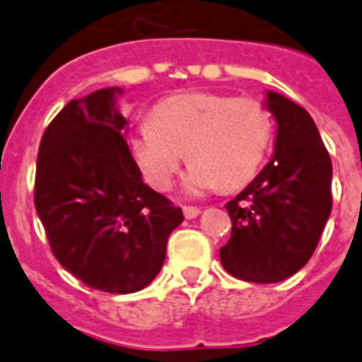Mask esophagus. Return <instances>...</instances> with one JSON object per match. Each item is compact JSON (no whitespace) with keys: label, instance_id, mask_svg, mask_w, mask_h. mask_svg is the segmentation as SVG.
<instances>
[{"label":"esophagus","instance_id":"esophagus-1","mask_svg":"<svg viewBox=\"0 0 362 362\" xmlns=\"http://www.w3.org/2000/svg\"><path fill=\"white\" fill-rule=\"evenodd\" d=\"M183 213L187 219H194L200 215V207H194V206H185L183 207Z\"/></svg>","mask_w":362,"mask_h":362}]
</instances>
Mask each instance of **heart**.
Listing matches in <instances>:
<instances>
[{
  "label": "heart",
  "instance_id": "heart-1",
  "mask_svg": "<svg viewBox=\"0 0 362 362\" xmlns=\"http://www.w3.org/2000/svg\"><path fill=\"white\" fill-rule=\"evenodd\" d=\"M270 111L253 98L189 92L153 107L130 132V151L143 177L168 190L189 156L185 189L202 194L240 189L259 173L272 141Z\"/></svg>",
  "mask_w": 362,
  "mask_h": 362
}]
</instances>
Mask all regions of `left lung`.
Returning <instances> with one entry per match:
<instances>
[{
  "label": "left lung",
  "instance_id": "obj_1",
  "mask_svg": "<svg viewBox=\"0 0 362 362\" xmlns=\"http://www.w3.org/2000/svg\"><path fill=\"white\" fill-rule=\"evenodd\" d=\"M266 96L277 122L276 153L225 206L232 232L219 251L230 276L253 283L283 281L300 270L332 209V162L317 126L281 94Z\"/></svg>",
  "mask_w": 362,
  "mask_h": 362
}]
</instances>
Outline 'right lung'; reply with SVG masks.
Returning <instances> with one entry per match:
<instances>
[{"label": "right lung", "instance_id": "1", "mask_svg": "<svg viewBox=\"0 0 362 362\" xmlns=\"http://www.w3.org/2000/svg\"><path fill=\"white\" fill-rule=\"evenodd\" d=\"M120 88L71 100L47 126L33 204L50 251L92 288L128 295L160 272L181 207L143 183L115 109Z\"/></svg>", "mask_w": 362, "mask_h": 362}]
</instances>
